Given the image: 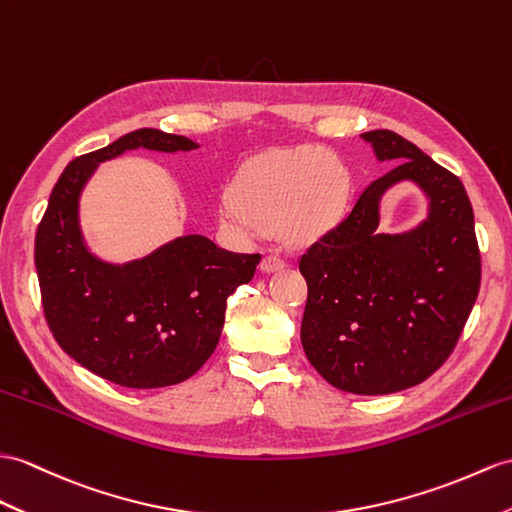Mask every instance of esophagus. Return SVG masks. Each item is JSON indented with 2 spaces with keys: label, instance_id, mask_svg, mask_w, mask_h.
<instances>
[{
  "label": "esophagus",
  "instance_id": "esophagus-1",
  "mask_svg": "<svg viewBox=\"0 0 512 512\" xmlns=\"http://www.w3.org/2000/svg\"><path fill=\"white\" fill-rule=\"evenodd\" d=\"M284 267H286L284 258H282V256H276V254H269V256H265V258H263V263H260V269H263L265 273L280 271V269H284Z\"/></svg>",
  "mask_w": 512,
  "mask_h": 512
}]
</instances>
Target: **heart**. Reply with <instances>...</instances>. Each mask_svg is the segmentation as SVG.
I'll return each instance as SVG.
<instances>
[{
  "label": "heart",
  "mask_w": 512,
  "mask_h": 512,
  "mask_svg": "<svg viewBox=\"0 0 512 512\" xmlns=\"http://www.w3.org/2000/svg\"><path fill=\"white\" fill-rule=\"evenodd\" d=\"M350 176L330 149L302 145L249 158L221 195V223L241 239L263 230L313 241L341 221Z\"/></svg>",
  "instance_id": "b5f03b06"
}]
</instances>
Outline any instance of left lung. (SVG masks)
<instances>
[{"mask_svg":"<svg viewBox=\"0 0 512 512\" xmlns=\"http://www.w3.org/2000/svg\"><path fill=\"white\" fill-rule=\"evenodd\" d=\"M360 136L380 162L397 165L299 258L308 284L302 347L336 389L386 395L430 378L450 358L478 297L480 249L454 173L391 130ZM400 181L420 186L429 215L406 233H378L381 195Z\"/></svg>","mask_w":512,"mask_h":512,"instance_id":"left-lung-1","label":"left lung"}]
</instances>
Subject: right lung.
Wrapping results in <instances>:
<instances>
[{
    "instance_id": "right-lung-1",
    "label": "right lung",
    "mask_w": 512,
    "mask_h": 512,
    "mask_svg": "<svg viewBox=\"0 0 512 512\" xmlns=\"http://www.w3.org/2000/svg\"><path fill=\"white\" fill-rule=\"evenodd\" d=\"M191 152L186 136L134 130L62 171L36 230L47 326L76 363L128 389H160L191 378L215 352L228 297L254 278L260 254H234L202 234L178 236L145 258H97L80 228V195L99 162L128 149Z\"/></svg>"
}]
</instances>
